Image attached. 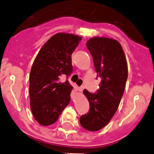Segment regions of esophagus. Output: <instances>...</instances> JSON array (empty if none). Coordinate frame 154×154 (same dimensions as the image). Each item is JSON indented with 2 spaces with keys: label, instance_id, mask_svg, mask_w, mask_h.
I'll list each match as a JSON object with an SVG mask.
<instances>
[{
  "label": "esophagus",
  "instance_id": "1",
  "mask_svg": "<svg viewBox=\"0 0 154 154\" xmlns=\"http://www.w3.org/2000/svg\"><path fill=\"white\" fill-rule=\"evenodd\" d=\"M84 90V87H79V91L80 92V93H82L83 92V90Z\"/></svg>",
  "mask_w": 154,
  "mask_h": 154
}]
</instances>
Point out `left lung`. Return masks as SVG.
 I'll return each mask as SVG.
<instances>
[{
  "instance_id": "1",
  "label": "left lung",
  "mask_w": 154,
  "mask_h": 154,
  "mask_svg": "<svg viewBox=\"0 0 154 154\" xmlns=\"http://www.w3.org/2000/svg\"><path fill=\"white\" fill-rule=\"evenodd\" d=\"M87 46L93 58L97 77L102 80L97 94L84 90L90 103V111L80 117V122L86 130L97 131L109 122L117 111L125 88L128 64L117 40L93 37L87 42Z\"/></svg>"
}]
</instances>
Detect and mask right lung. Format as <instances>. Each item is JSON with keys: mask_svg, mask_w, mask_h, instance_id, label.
Returning a JSON list of instances; mask_svg holds the SVG:
<instances>
[{"mask_svg": "<svg viewBox=\"0 0 154 154\" xmlns=\"http://www.w3.org/2000/svg\"><path fill=\"white\" fill-rule=\"evenodd\" d=\"M82 37L59 32L43 45L29 74L30 109L34 119L43 126L54 124L70 101L73 87L60 81L72 72L71 54Z\"/></svg>", "mask_w": 154, "mask_h": 154, "instance_id": "add662e5", "label": "right lung"}]
</instances>
